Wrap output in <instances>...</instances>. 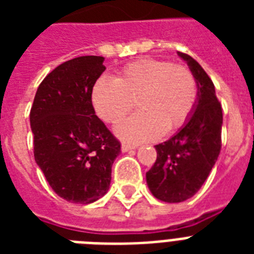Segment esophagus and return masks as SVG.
<instances>
[{
	"label": "esophagus",
	"instance_id": "1",
	"mask_svg": "<svg viewBox=\"0 0 254 254\" xmlns=\"http://www.w3.org/2000/svg\"><path fill=\"white\" fill-rule=\"evenodd\" d=\"M133 149H135V146L129 145V143H123V145H121V151H123V153H127V151L133 150Z\"/></svg>",
	"mask_w": 254,
	"mask_h": 254
}]
</instances>
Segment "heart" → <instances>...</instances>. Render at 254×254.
Instances as JSON below:
<instances>
[{
  "label": "heart",
  "instance_id": "heart-1",
  "mask_svg": "<svg viewBox=\"0 0 254 254\" xmlns=\"http://www.w3.org/2000/svg\"><path fill=\"white\" fill-rule=\"evenodd\" d=\"M141 111L116 127L130 142L159 138L183 127L196 107L197 83L189 67L143 58L125 65L117 79L100 77L92 89V103L100 119L115 124L134 107Z\"/></svg>",
  "mask_w": 254,
  "mask_h": 254
}]
</instances>
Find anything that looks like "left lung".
<instances>
[{
  "label": "left lung",
  "instance_id": "8db88e82",
  "mask_svg": "<svg viewBox=\"0 0 254 254\" xmlns=\"http://www.w3.org/2000/svg\"><path fill=\"white\" fill-rule=\"evenodd\" d=\"M187 62L197 83L196 107L187 123L166 142L155 145L157 159L146 173L149 190L157 199L181 203L199 191L221 149L223 111L215 85L201 65L187 54Z\"/></svg>",
  "mask_w": 254,
  "mask_h": 254
}]
</instances>
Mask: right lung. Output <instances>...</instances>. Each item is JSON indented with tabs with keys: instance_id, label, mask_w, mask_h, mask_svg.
Listing matches in <instances>:
<instances>
[{
	"instance_id": "right-lung-1",
	"label": "right lung",
	"mask_w": 254,
	"mask_h": 254,
	"mask_svg": "<svg viewBox=\"0 0 254 254\" xmlns=\"http://www.w3.org/2000/svg\"><path fill=\"white\" fill-rule=\"evenodd\" d=\"M103 57H79L43 79L30 111L35 162L51 189L89 204L108 192L119 139L95 115L92 89L105 71Z\"/></svg>"
}]
</instances>
